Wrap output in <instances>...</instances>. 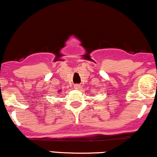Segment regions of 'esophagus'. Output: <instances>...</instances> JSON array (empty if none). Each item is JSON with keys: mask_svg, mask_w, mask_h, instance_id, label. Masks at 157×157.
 Wrapping results in <instances>:
<instances>
[{"mask_svg": "<svg viewBox=\"0 0 157 157\" xmlns=\"http://www.w3.org/2000/svg\"><path fill=\"white\" fill-rule=\"evenodd\" d=\"M74 87H75V89H79V88H80V85H78V84H75V85H74Z\"/></svg>", "mask_w": 157, "mask_h": 157, "instance_id": "esophagus-1", "label": "esophagus"}]
</instances>
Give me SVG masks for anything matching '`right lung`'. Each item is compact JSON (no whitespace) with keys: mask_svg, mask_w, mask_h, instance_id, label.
<instances>
[{"mask_svg":"<svg viewBox=\"0 0 157 157\" xmlns=\"http://www.w3.org/2000/svg\"><path fill=\"white\" fill-rule=\"evenodd\" d=\"M59 91H61V90H59ZM60 93V92H59Z\"/></svg>","mask_w":157,"mask_h":157,"instance_id":"right-lung-1","label":"right lung"}]
</instances>
